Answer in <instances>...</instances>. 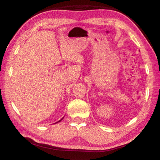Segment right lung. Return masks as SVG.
Here are the masks:
<instances>
[{
    "label": "right lung",
    "mask_w": 160,
    "mask_h": 160,
    "mask_svg": "<svg viewBox=\"0 0 160 160\" xmlns=\"http://www.w3.org/2000/svg\"><path fill=\"white\" fill-rule=\"evenodd\" d=\"M63 118H62V119H61V120H59V121H57V122H55V123H57V122H60V121H61V120H62V119H63Z\"/></svg>",
    "instance_id": "obj_1"
}]
</instances>
